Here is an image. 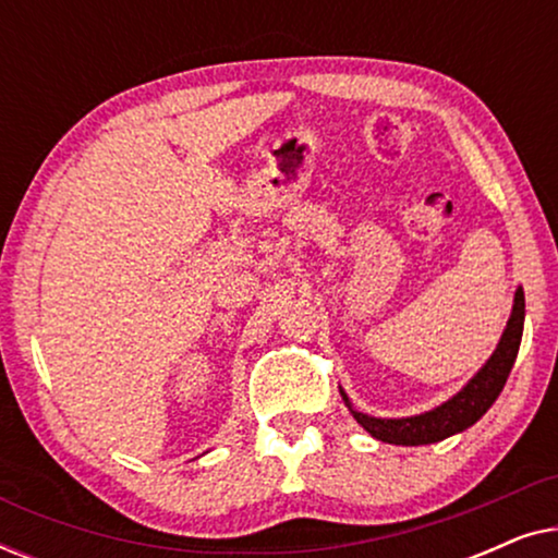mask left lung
Returning a JSON list of instances; mask_svg holds the SVG:
<instances>
[{"instance_id":"left-lung-1","label":"left lung","mask_w":558,"mask_h":558,"mask_svg":"<svg viewBox=\"0 0 558 558\" xmlns=\"http://www.w3.org/2000/svg\"><path fill=\"white\" fill-rule=\"evenodd\" d=\"M523 319H525V296L523 287L515 289L513 296V310H510L508 325L500 335L498 348L493 350V355L487 357L483 368L457 391L452 399H447L439 407H434L424 414L414 416H401V418H380L357 411L350 403L348 393L340 388L342 401L350 409V414L355 416V422L371 434L373 439L386 441V445H401V447H418V445H434L452 434H460L470 429L472 424L480 422L485 416V411L493 407L498 399L502 386L513 368L518 348H521L523 338Z\"/></svg>"}]
</instances>
